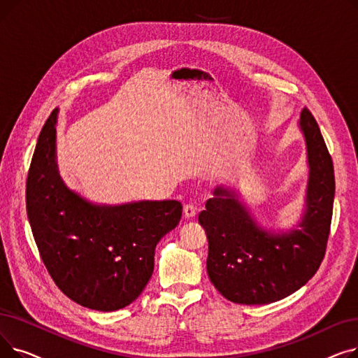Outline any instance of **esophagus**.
I'll use <instances>...</instances> for the list:
<instances>
[{"mask_svg": "<svg viewBox=\"0 0 358 358\" xmlns=\"http://www.w3.org/2000/svg\"><path fill=\"white\" fill-rule=\"evenodd\" d=\"M196 213H197V209H196L194 204H192V203L184 204V216H185V217H189V219H190V217H194Z\"/></svg>", "mask_w": 358, "mask_h": 358, "instance_id": "obj_1", "label": "esophagus"}]
</instances>
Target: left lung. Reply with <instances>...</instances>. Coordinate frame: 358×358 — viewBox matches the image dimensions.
Returning a JSON list of instances; mask_svg holds the SVG:
<instances>
[{"mask_svg": "<svg viewBox=\"0 0 358 358\" xmlns=\"http://www.w3.org/2000/svg\"><path fill=\"white\" fill-rule=\"evenodd\" d=\"M309 159L306 213L300 229L274 235L261 231L235 193L216 189L199 222L209 239L208 273L234 303L266 305L305 286L325 257L335 196L334 164L309 108L300 117Z\"/></svg>", "mask_w": 358, "mask_h": 358, "instance_id": "obj_1", "label": "left lung"}]
</instances>
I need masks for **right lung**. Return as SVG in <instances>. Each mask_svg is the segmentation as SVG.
<instances>
[{
    "instance_id": "1",
    "label": "right lung",
    "mask_w": 358,
    "mask_h": 358,
    "mask_svg": "<svg viewBox=\"0 0 358 358\" xmlns=\"http://www.w3.org/2000/svg\"><path fill=\"white\" fill-rule=\"evenodd\" d=\"M55 108L37 139L26 208L43 264L78 305L111 312L130 305L154 273L155 247L180 223L176 200L92 206L68 190L55 161Z\"/></svg>"
}]
</instances>
